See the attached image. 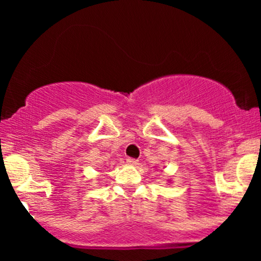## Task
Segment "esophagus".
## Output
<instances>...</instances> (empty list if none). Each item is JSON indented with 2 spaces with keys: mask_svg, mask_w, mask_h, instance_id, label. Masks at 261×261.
Segmentation results:
<instances>
[{
  "mask_svg": "<svg viewBox=\"0 0 261 261\" xmlns=\"http://www.w3.org/2000/svg\"><path fill=\"white\" fill-rule=\"evenodd\" d=\"M126 162H127L128 164H137V163H139V160H136V158L128 157L127 160H126Z\"/></svg>",
  "mask_w": 261,
  "mask_h": 261,
  "instance_id": "34e87169",
  "label": "esophagus"
}]
</instances>
